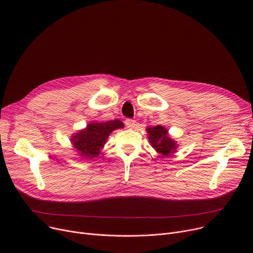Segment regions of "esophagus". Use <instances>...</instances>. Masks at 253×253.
<instances>
[{
  "label": "esophagus",
  "mask_w": 253,
  "mask_h": 253,
  "mask_svg": "<svg viewBox=\"0 0 253 253\" xmlns=\"http://www.w3.org/2000/svg\"><path fill=\"white\" fill-rule=\"evenodd\" d=\"M125 125L128 128H134L135 125H136V121H135V120H133V119H126Z\"/></svg>",
  "instance_id": "1"
}]
</instances>
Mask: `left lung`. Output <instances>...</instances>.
Segmentation results:
<instances>
[{"mask_svg":"<svg viewBox=\"0 0 253 253\" xmlns=\"http://www.w3.org/2000/svg\"><path fill=\"white\" fill-rule=\"evenodd\" d=\"M149 139L153 148L163 156H169L171 153L175 152L176 144L169 138L167 130L163 126H155L154 128H148Z\"/></svg>","mask_w":253,"mask_h":253,"instance_id":"obj_1","label":"left lung"}]
</instances>
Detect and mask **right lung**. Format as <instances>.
<instances>
[{"mask_svg":"<svg viewBox=\"0 0 253 253\" xmlns=\"http://www.w3.org/2000/svg\"><path fill=\"white\" fill-rule=\"evenodd\" d=\"M124 125L119 120H112L108 122L90 123L87 128L83 131H80L72 141L75 145V149L78 150L81 155L86 159L97 157L102 149L103 144L108 139L111 132L115 129L122 128Z\"/></svg>","mask_w":253,"mask_h":253,"instance_id":"1","label":"right lung"}]
</instances>
